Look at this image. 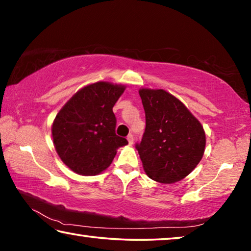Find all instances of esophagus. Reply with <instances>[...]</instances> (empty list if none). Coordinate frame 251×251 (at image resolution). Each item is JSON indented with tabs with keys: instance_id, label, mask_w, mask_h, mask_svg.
<instances>
[{
	"instance_id": "esophagus-1",
	"label": "esophagus",
	"mask_w": 251,
	"mask_h": 251,
	"mask_svg": "<svg viewBox=\"0 0 251 251\" xmlns=\"http://www.w3.org/2000/svg\"><path fill=\"white\" fill-rule=\"evenodd\" d=\"M127 141H128V143L130 144V145H131V144H134V136L131 135V134H129L128 136H127Z\"/></svg>"
}]
</instances>
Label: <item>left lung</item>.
<instances>
[{
	"label": "left lung",
	"instance_id": "1",
	"mask_svg": "<svg viewBox=\"0 0 251 251\" xmlns=\"http://www.w3.org/2000/svg\"><path fill=\"white\" fill-rule=\"evenodd\" d=\"M138 92L145 109L146 128L136 148L144 171L161 184L184 179L205 152L202 125L171 93L144 87Z\"/></svg>",
	"mask_w": 251,
	"mask_h": 251
}]
</instances>
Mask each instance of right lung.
<instances>
[{"instance_id": "add662e5", "label": "right lung", "mask_w": 251, "mask_h": 251, "mask_svg": "<svg viewBox=\"0 0 251 251\" xmlns=\"http://www.w3.org/2000/svg\"><path fill=\"white\" fill-rule=\"evenodd\" d=\"M126 86L96 82L80 88L59 109L52 124L59 158L74 173L95 176L109 167L117 150L128 144L115 134L113 107Z\"/></svg>"}]
</instances>
